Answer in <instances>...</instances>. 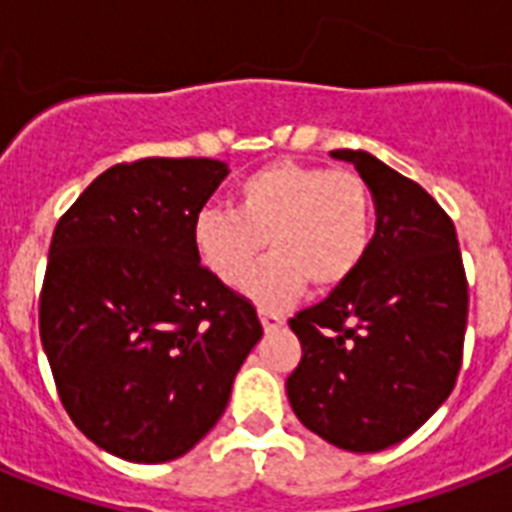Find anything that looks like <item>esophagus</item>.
I'll return each mask as SVG.
<instances>
[{"mask_svg":"<svg viewBox=\"0 0 512 512\" xmlns=\"http://www.w3.org/2000/svg\"><path fill=\"white\" fill-rule=\"evenodd\" d=\"M260 323H263L265 334H270V331H276V328H281L286 323L284 315L278 313H268V310H260Z\"/></svg>","mask_w":512,"mask_h":512,"instance_id":"34e87169","label":"esophagus"}]
</instances>
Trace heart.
<instances>
[{
  "mask_svg": "<svg viewBox=\"0 0 512 512\" xmlns=\"http://www.w3.org/2000/svg\"><path fill=\"white\" fill-rule=\"evenodd\" d=\"M373 242V197L350 170L273 162L236 184L234 213L202 210L194 247L226 286H242L265 243L274 255L244 292L263 310H284L313 281L334 289L363 265Z\"/></svg>",
  "mask_w": 512,
  "mask_h": 512,
  "instance_id": "heart-1",
  "label": "heart"
}]
</instances>
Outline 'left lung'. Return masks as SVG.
I'll list each match as a JSON object with an SVG mask.
<instances>
[{"mask_svg": "<svg viewBox=\"0 0 512 512\" xmlns=\"http://www.w3.org/2000/svg\"><path fill=\"white\" fill-rule=\"evenodd\" d=\"M355 165L376 205L363 265L289 326L302 360L286 378L307 429L350 452H381L439 410L463 363L468 281L450 215L429 191L363 149Z\"/></svg>", "mask_w": 512, "mask_h": 512, "instance_id": "obj_1", "label": "left lung"}]
</instances>
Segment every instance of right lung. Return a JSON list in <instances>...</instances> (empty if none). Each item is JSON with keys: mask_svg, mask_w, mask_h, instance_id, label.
I'll list each match as a JSON object with an SVG mask.
<instances>
[{"mask_svg": "<svg viewBox=\"0 0 512 512\" xmlns=\"http://www.w3.org/2000/svg\"><path fill=\"white\" fill-rule=\"evenodd\" d=\"M226 162H120L57 220L39 299L62 407L91 442L168 463L213 429L263 326L199 263L197 215Z\"/></svg>", "mask_w": 512, "mask_h": 512, "instance_id": "right-lung-1", "label": "right lung"}]
</instances>
